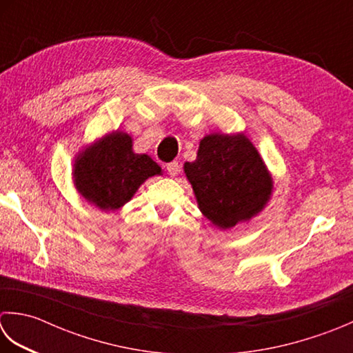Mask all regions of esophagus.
Instances as JSON below:
<instances>
[{
    "mask_svg": "<svg viewBox=\"0 0 353 353\" xmlns=\"http://www.w3.org/2000/svg\"><path fill=\"white\" fill-rule=\"evenodd\" d=\"M179 168H181V165H179V162H171L167 165V170H168V174L171 177H174L179 174Z\"/></svg>",
    "mask_w": 353,
    "mask_h": 353,
    "instance_id": "obj_1",
    "label": "esophagus"
}]
</instances>
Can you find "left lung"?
<instances>
[{"mask_svg": "<svg viewBox=\"0 0 353 353\" xmlns=\"http://www.w3.org/2000/svg\"><path fill=\"white\" fill-rule=\"evenodd\" d=\"M183 171L199 210L220 230L257 216L272 194V177L243 133L205 136L197 159L185 162Z\"/></svg>", "mask_w": 353, "mask_h": 353, "instance_id": "obj_1", "label": "left lung"}]
</instances>
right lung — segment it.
<instances>
[{
  "label": "right lung",
  "mask_w": 353,
  "mask_h": 353,
  "mask_svg": "<svg viewBox=\"0 0 353 353\" xmlns=\"http://www.w3.org/2000/svg\"><path fill=\"white\" fill-rule=\"evenodd\" d=\"M73 181L79 194L102 211H114L134 196L148 177L162 174L147 154H136L127 133L113 131L76 156Z\"/></svg>",
  "instance_id": "right-lung-1"
}]
</instances>
